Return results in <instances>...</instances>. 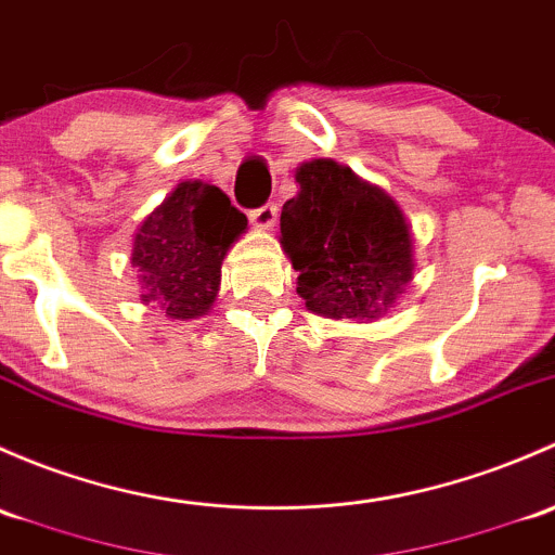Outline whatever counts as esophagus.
<instances>
[{
  "label": "esophagus",
  "mask_w": 555,
  "mask_h": 555,
  "mask_svg": "<svg viewBox=\"0 0 555 555\" xmlns=\"http://www.w3.org/2000/svg\"><path fill=\"white\" fill-rule=\"evenodd\" d=\"M248 219H250V224L259 227V230H270V227L278 221V205L275 203H264L261 208L250 210Z\"/></svg>",
  "instance_id": "esophagus-1"
}]
</instances>
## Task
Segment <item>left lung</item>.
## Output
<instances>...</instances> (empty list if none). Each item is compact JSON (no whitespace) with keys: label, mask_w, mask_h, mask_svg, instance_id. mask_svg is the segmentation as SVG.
<instances>
[{"label":"left lung","mask_w":555,"mask_h":555,"mask_svg":"<svg viewBox=\"0 0 555 555\" xmlns=\"http://www.w3.org/2000/svg\"><path fill=\"white\" fill-rule=\"evenodd\" d=\"M296 181L280 214L296 294L323 318H379L414 275L401 208L334 159L305 163Z\"/></svg>","instance_id":"8db88e82"}]
</instances>
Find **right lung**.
<instances>
[{"instance_id":"add662e5","label":"right lung","mask_w":555,"mask_h":555,"mask_svg":"<svg viewBox=\"0 0 555 555\" xmlns=\"http://www.w3.org/2000/svg\"><path fill=\"white\" fill-rule=\"evenodd\" d=\"M248 227L224 192L203 181H184L141 224L133 243L141 299L168 318H197L219 291L221 261Z\"/></svg>"}]
</instances>
